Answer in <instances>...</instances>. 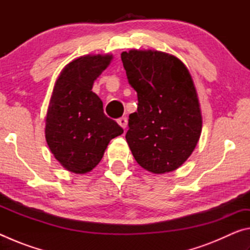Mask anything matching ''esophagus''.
<instances>
[{
  "label": "esophagus",
  "instance_id": "1",
  "mask_svg": "<svg viewBox=\"0 0 250 250\" xmlns=\"http://www.w3.org/2000/svg\"><path fill=\"white\" fill-rule=\"evenodd\" d=\"M118 124H119V125L121 126V128L125 129L126 128V125H128V120H126V118L122 117V118H119V119L117 120Z\"/></svg>",
  "mask_w": 250,
  "mask_h": 250
}]
</instances>
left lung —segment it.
I'll return each mask as SVG.
<instances>
[{
  "label": "left lung",
  "instance_id": "1",
  "mask_svg": "<svg viewBox=\"0 0 250 250\" xmlns=\"http://www.w3.org/2000/svg\"><path fill=\"white\" fill-rule=\"evenodd\" d=\"M129 83L138 95L129 116L126 142L146 171L163 174L180 167L195 149L202 115L195 86L179 58L158 50L121 54Z\"/></svg>",
  "mask_w": 250,
  "mask_h": 250
}]
</instances>
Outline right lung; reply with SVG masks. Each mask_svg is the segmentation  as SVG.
Here are the masks:
<instances>
[{"label":"right lung","instance_id":"obj_1","mask_svg":"<svg viewBox=\"0 0 250 250\" xmlns=\"http://www.w3.org/2000/svg\"><path fill=\"white\" fill-rule=\"evenodd\" d=\"M112 55H86L69 62L55 83L46 115L45 137L50 151L66 170L83 174L96 167L111 139L124 133L104 113L92 84Z\"/></svg>","mask_w":250,"mask_h":250}]
</instances>
